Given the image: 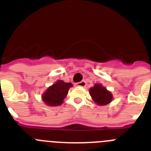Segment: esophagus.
Here are the masks:
<instances>
[{
    "label": "esophagus",
    "instance_id": "obj_1",
    "mask_svg": "<svg viewBox=\"0 0 151 151\" xmlns=\"http://www.w3.org/2000/svg\"><path fill=\"white\" fill-rule=\"evenodd\" d=\"M75 85L76 87H85L86 86V82H85V81H82V82H78V83H76Z\"/></svg>",
    "mask_w": 151,
    "mask_h": 151
}]
</instances>
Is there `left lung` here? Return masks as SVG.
Wrapping results in <instances>:
<instances>
[{"mask_svg":"<svg viewBox=\"0 0 151 151\" xmlns=\"http://www.w3.org/2000/svg\"><path fill=\"white\" fill-rule=\"evenodd\" d=\"M89 94L93 101L98 106L108 104L113 99L111 92L104 87L101 84H94V86L89 89Z\"/></svg>","mask_w":151,"mask_h":151,"instance_id":"8db88e82","label":"left lung"}]
</instances>
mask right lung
Wrapping results in <instances>:
<instances>
[{"label":"right lung","instance_id":"1","mask_svg":"<svg viewBox=\"0 0 151 151\" xmlns=\"http://www.w3.org/2000/svg\"><path fill=\"white\" fill-rule=\"evenodd\" d=\"M71 87H73V84L70 82H65L63 80H58L47 88L42 94V101L49 106H60L63 103V100L66 97L69 89Z\"/></svg>","mask_w":151,"mask_h":151}]
</instances>
